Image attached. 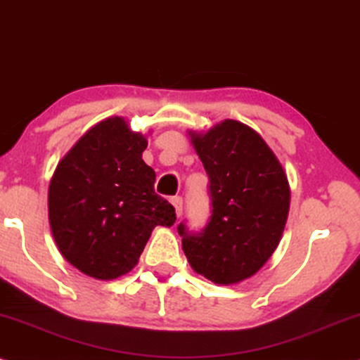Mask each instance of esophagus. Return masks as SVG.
Segmentation results:
<instances>
[{
	"mask_svg": "<svg viewBox=\"0 0 360 360\" xmlns=\"http://www.w3.org/2000/svg\"><path fill=\"white\" fill-rule=\"evenodd\" d=\"M171 205L174 206L177 218H179V216L183 214V198H181V196H174V198H171Z\"/></svg>",
	"mask_w": 360,
	"mask_h": 360,
	"instance_id": "esophagus-1",
	"label": "esophagus"
}]
</instances>
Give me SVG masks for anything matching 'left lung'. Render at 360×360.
<instances>
[{
  "label": "left lung",
  "instance_id": "8db88e82",
  "mask_svg": "<svg viewBox=\"0 0 360 360\" xmlns=\"http://www.w3.org/2000/svg\"><path fill=\"white\" fill-rule=\"evenodd\" d=\"M189 134L210 177L211 216L198 233L179 223L184 255L213 283H238L278 246L290 207L287 174L262 136L238 120Z\"/></svg>",
  "mask_w": 360,
  "mask_h": 360
}]
</instances>
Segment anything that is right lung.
<instances>
[{
	"label": "right lung",
	"instance_id": "1",
	"mask_svg": "<svg viewBox=\"0 0 360 360\" xmlns=\"http://www.w3.org/2000/svg\"><path fill=\"white\" fill-rule=\"evenodd\" d=\"M147 141L122 117L94 125L68 150L50 181L49 218L68 263L98 280L137 265L155 226H172L176 211L155 194V172L142 161Z\"/></svg>",
	"mask_w": 360,
	"mask_h": 360
}]
</instances>
